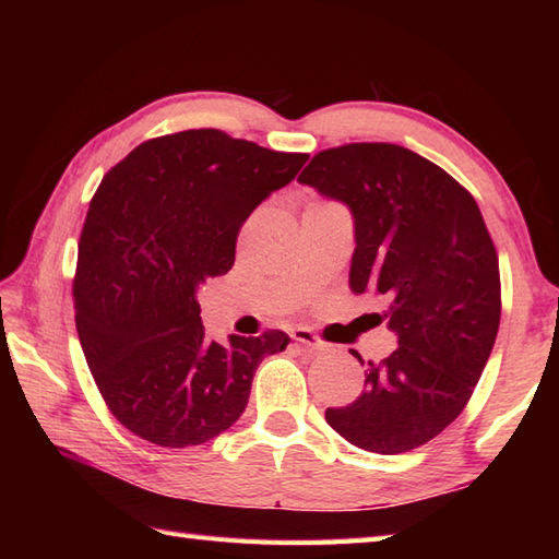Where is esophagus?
Segmentation results:
<instances>
[{
    "instance_id": "34e87169",
    "label": "esophagus",
    "mask_w": 559,
    "mask_h": 559,
    "mask_svg": "<svg viewBox=\"0 0 559 559\" xmlns=\"http://www.w3.org/2000/svg\"><path fill=\"white\" fill-rule=\"evenodd\" d=\"M290 336H293V341L302 343V346H307L310 350H326V348H329V343H324L322 338H319L312 329L295 326V329L290 331Z\"/></svg>"
}]
</instances>
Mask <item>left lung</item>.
Wrapping results in <instances>:
<instances>
[{"label": "left lung", "instance_id": "8db88e82", "mask_svg": "<svg viewBox=\"0 0 559 559\" xmlns=\"http://www.w3.org/2000/svg\"><path fill=\"white\" fill-rule=\"evenodd\" d=\"M298 180L353 211L350 288L382 295L399 336L389 358L367 362L362 394L326 408V423L374 454L418 449L466 408L500 329L488 225L466 187L396 144L319 151Z\"/></svg>", "mask_w": 559, "mask_h": 559}]
</instances>
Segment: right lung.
Masks as SVG:
<instances>
[{
    "instance_id": "add662e5",
    "label": "right lung",
    "mask_w": 559,
    "mask_h": 559,
    "mask_svg": "<svg viewBox=\"0 0 559 559\" xmlns=\"http://www.w3.org/2000/svg\"><path fill=\"white\" fill-rule=\"evenodd\" d=\"M307 153L221 129L148 139L105 173L83 223L76 331L105 406L151 444H204L240 418L259 362L286 331L209 341L197 290L235 264L242 223Z\"/></svg>"
}]
</instances>
